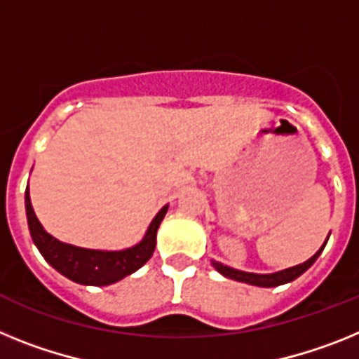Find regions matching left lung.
Wrapping results in <instances>:
<instances>
[{"mask_svg":"<svg viewBox=\"0 0 359 359\" xmlns=\"http://www.w3.org/2000/svg\"><path fill=\"white\" fill-rule=\"evenodd\" d=\"M329 240V236H327ZM327 240L323 242V245L318 249L316 253L309 258V260H305L304 264H298L294 267H289V269H283V271H276V273H267V274H258V273H245V271H238V269H233L229 266H224L220 262L217 260H211V266L218 271V273L226 276V278H231L236 280V282H244L249 283V285H257V287H278V285H283V283H289L292 280H296L300 274H304L305 271L309 269L313 266L316 258L322 255L323 248H325Z\"/></svg>","mask_w":359,"mask_h":359,"instance_id":"left-lung-1","label":"left lung"}]
</instances>
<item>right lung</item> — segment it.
<instances>
[{"instance_id":"add662e5","label":"right lung","mask_w":359,"mask_h":359,"mask_svg":"<svg viewBox=\"0 0 359 359\" xmlns=\"http://www.w3.org/2000/svg\"><path fill=\"white\" fill-rule=\"evenodd\" d=\"M168 208L170 205L166 204L155 215L139 244L119 249V251H104V249H86L65 244L50 233H46L45 227L41 226V222L37 220L36 213H34L29 188L25 191V210H27L30 236H32L34 244L39 249L43 258L57 273L67 276L72 282L81 283V285H97V287L111 285V283L126 278L128 274L141 269L151 258L155 244H157V229L164 215L168 213Z\"/></svg>"}]
</instances>
